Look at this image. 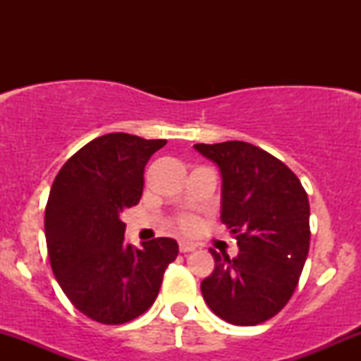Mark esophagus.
I'll list each match as a JSON object with an SVG mask.
<instances>
[{
	"mask_svg": "<svg viewBox=\"0 0 361 361\" xmlns=\"http://www.w3.org/2000/svg\"><path fill=\"white\" fill-rule=\"evenodd\" d=\"M197 246L194 245V243H188V241H180V251L181 253H190V251H194Z\"/></svg>",
	"mask_w": 361,
	"mask_h": 361,
	"instance_id": "obj_1",
	"label": "esophagus"
}]
</instances>
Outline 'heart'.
Masks as SVG:
<instances>
[{
    "mask_svg": "<svg viewBox=\"0 0 361 361\" xmlns=\"http://www.w3.org/2000/svg\"><path fill=\"white\" fill-rule=\"evenodd\" d=\"M199 220L197 216H194V214H183V216L180 218V228L183 232H192L195 227H197Z\"/></svg>",
    "mask_w": 361,
    "mask_h": 361,
    "instance_id": "1",
    "label": "heart"
}]
</instances>
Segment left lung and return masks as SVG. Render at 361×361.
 I'll use <instances>...</instances> for the list:
<instances>
[{"label": "left lung", "instance_id": "obj_1", "mask_svg": "<svg viewBox=\"0 0 361 361\" xmlns=\"http://www.w3.org/2000/svg\"><path fill=\"white\" fill-rule=\"evenodd\" d=\"M220 167L221 221L238 241L235 258L216 253L201 283L211 311L253 326L278 314L292 298L309 253V199L288 166L255 145H194Z\"/></svg>", "mask_w": 361, "mask_h": 361}]
</instances>
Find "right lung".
I'll return each mask as SVG.
<instances>
[{
	"label": "right lung",
	"mask_w": 361,
	"mask_h": 361,
	"mask_svg": "<svg viewBox=\"0 0 361 361\" xmlns=\"http://www.w3.org/2000/svg\"><path fill=\"white\" fill-rule=\"evenodd\" d=\"M166 140L126 133L96 137L66 160L45 207V238L57 283L73 305L104 325H122L152 307L178 243H123L120 213L140 202L145 166Z\"/></svg>",
	"instance_id": "1"
}]
</instances>
